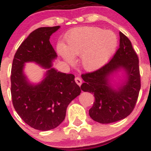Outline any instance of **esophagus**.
Segmentation results:
<instances>
[{"label": "esophagus", "mask_w": 151, "mask_h": 151, "mask_svg": "<svg viewBox=\"0 0 151 151\" xmlns=\"http://www.w3.org/2000/svg\"><path fill=\"white\" fill-rule=\"evenodd\" d=\"M74 80H75V82H76V83H77V85H79V86H80V85H82V79L80 78V77H75V79H74Z\"/></svg>", "instance_id": "1"}]
</instances>
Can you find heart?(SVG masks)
<instances>
[{
    "instance_id": "heart-1",
    "label": "heart",
    "mask_w": 151,
    "mask_h": 151,
    "mask_svg": "<svg viewBox=\"0 0 151 151\" xmlns=\"http://www.w3.org/2000/svg\"><path fill=\"white\" fill-rule=\"evenodd\" d=\"M66 45H59V53L70 63L74 58L81 56L86 70H95L107 62L118 45L113 32L97 27H82L71 30L66 35Z\"/></svg>"
}]
</instances>
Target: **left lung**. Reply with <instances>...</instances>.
Segmentation results:
<instances>
[{"label":"left lung","instance_id":"8db88e82","mask_svg":"<svg viewBox=\"0 0 151 151\" xmlns=\"http://www.w3.org/2000/svg\"><path fill=\"white\" fill-rule=\"evenodd\" d=\"M120 46L107 63L92 72L82 74V91L92 93L95 101L89 115L100 123L124 119L134 109L141 87L139 58L131 41L120 32ZM120 68L127 74V82L118 90L111 87L109 76Z\"/></svg>","mask_w":151,"mask_h":151}]
</instances>
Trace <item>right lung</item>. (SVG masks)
I'll return each mask as SVG.
<instances>
[{
  "instance_id": "right-lung-1",
  "label": "right lung",
  "mask_w": 151,
  "mask_h": 151,
  "mask_svg": "<svg viewBox=\"0 0 151 151\" xmlns=\"http://www.w3.org/2000/svg\"><path fill=\"white\" fill-rule=\"evenodd\" d=\"M59 28V25L42 27L31 32L17 49L12 63L11 93L14 107L24 122L40 131L58 126L65 119L68 105L81 93L74 74L51 68L57 53L50 38ZM26 62L49 68L46 77L38 85L29 83L24 74Z\"/></svg>"
}]
</instances>
